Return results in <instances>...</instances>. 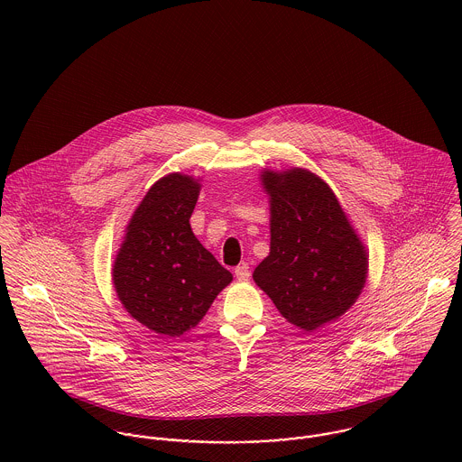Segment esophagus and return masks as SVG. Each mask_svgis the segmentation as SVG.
Returning <instances> with one entry per match:
<instances>
[{"label":"esophagus","instance_id":"1","mask_svg":"<svg viewBox=\"0 0 462 462\" xmlns=\"http://www.w3.org/2000/svg\"><path fill=\"white\" fill-rule=\"evenodd\" d=\"M235 275L238 281H249L251 279V266L247 263H240L235 268Z\"/></svg>","mask_w":462,"mask_h":462}]
</instances>
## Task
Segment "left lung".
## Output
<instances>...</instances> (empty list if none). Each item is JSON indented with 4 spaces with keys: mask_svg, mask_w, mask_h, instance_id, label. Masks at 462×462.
I'll return each mask as SVG.
<instances>
[{
    "mask_svg": "<svg viewBox=\"0 0 462 462\" xmlns=\"http://www.w3.org/2000/svg\"><path fill=\"white\" fill-rule=\"evenodd\" d=\"M270 253L253 277L293 326L339 319L366 282L368 254L329 185L306 169L264 171Z\"/></svg>",
    "mask_w": 462,
    "mask_h": 462,
    "instance_id": "left-lung-1",
    "label": "left lung"
}]
</instances>
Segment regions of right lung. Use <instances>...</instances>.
Here are the masks:
<instances>
[{
	"mask_svg": "<svg viewBox=\"0 0 462 462\" xmlns=\"http://www.w3.org/2000/svg\"><path fill=\"white\" fill-rule=\"evenodd\" d=\"M200 185L174 172L158 180L133 213L114 263L119 300L134 320L163 336L196 328L233 281L190 227Z\"/></svg>",
	"mask_w": 462,
	"mask_h": 462,
	"instance_id": "add662e5",
	"label": "right lung"
}]
</instances>
